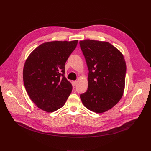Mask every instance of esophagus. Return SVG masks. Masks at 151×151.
<instances>
[{"label": "esophagus", "instance_id": "1", "mask_svg": "<svg viewBox=\"0 0 151 151\" xmlns=\"http://www.w3.org/2000/svg\"><path fill=\"white\" fill-rule=\"evenodd\" d=\"M77 81H72V85H73V86H76V84H77Z\"/></svg>", "mask_w": 151, "mask_h": 151}]
</instances>
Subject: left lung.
<instances>
[{
  "label": "left lung",
  "instance_id": "8db88e82",
  "mask_svg": "<svg viewBox=\"0 0 151 151\" xmlns=\"http://www.w3.org/2000/svg\"><path fill=\"white\" fill-rule=\"evenodd\" d=\"M88 69V87L80 95L83 104L100 114L111 109L121 99L126 64L122 53L110 43L85 39L79 42Z\"/></svg>",
  "mask_w": 151,
  "mask_h": 151
}]
</instances>
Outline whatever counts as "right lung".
Returning <instances> with one entry per match:
<instances>
[{
  "instance_id": "add662e5",
  "label": "right lung",
  "mask_w": 151,
  "mask_h": 151,
  "mask_svg": "<svg viewBox=\"0 0 151 151\" xmlns=\"http://www.w3.org/2000/svg\"><path fill=\"white\" fill-rule=\"evenodd\" d=\"M77 40L44 43L29 55L23 69V81L33 102L52 112L64 106L72 85L64 76L65 63L75 50Z\"/></svg>"
}]
</instances>
